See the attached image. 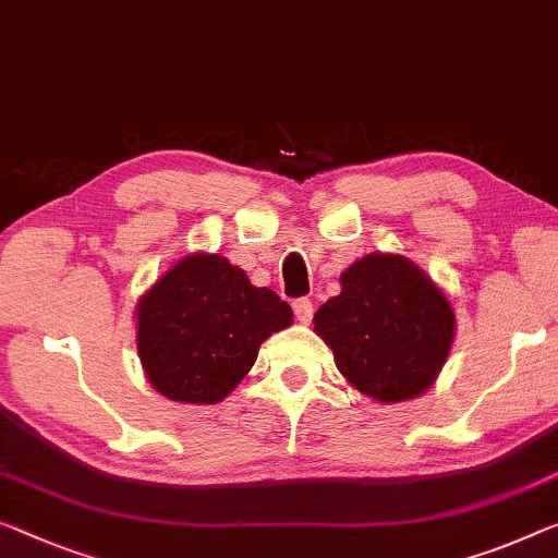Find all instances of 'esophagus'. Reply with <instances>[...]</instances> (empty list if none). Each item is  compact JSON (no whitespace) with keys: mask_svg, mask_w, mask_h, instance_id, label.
<instances>
[{"mask_svg":"<svg viewBox=\"0 0 558 558\" xmlns=\"http://www.w3.org/2000/svg\"><path fill=\"white\" fill-rule=\"evenodd\" d=\"M293 313L295 318L301 323H311L313 318V301H307V298H298V301H293Z\"/></svg>","mask_w":558,"mask_h":558,"instance_id":"obj_1","label":"esophagus"}]
</instances>
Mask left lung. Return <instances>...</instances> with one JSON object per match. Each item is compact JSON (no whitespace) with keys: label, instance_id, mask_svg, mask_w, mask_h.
Returning a JSON list of instances; mask_svg holds the SVG:
<instances>
[{"label":"left lung","instance_id":"1","mask_svg":"<svg viewBox=\"0 0 558 558\" xmlns=\"http://www.w3.org/2000/svg\"><path fill=\"white\" fill-rule=\"evenodd\" d=\"M340 295L315 313L338 371L384 403L426 390L451 348L456 318L440 290L398 255H365L340 276Z\"/></svg>","mask_w":558,"mask_h":558}]
</instances>
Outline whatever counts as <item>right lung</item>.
<instances>
[{
  "instance_id": "right-lung-1",
  "label": "right lung",
  "mask_w": 558,
  "mask_h": 558,
  "mask_svg": "<svg viewBox=\"0 0 558 558\" xmlns=\"http://www.w3.org/2000/svg\"><path fill=\"white\" fill-rule=\"evenodd\" d=\"M137 353L165 398L218 403L253 368L270 332L293 311L268 288H255L222 255H190L140 301Z\"/></svg>"
}]
</instances>
